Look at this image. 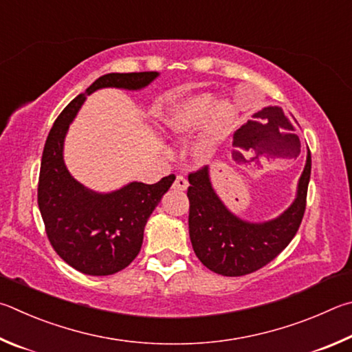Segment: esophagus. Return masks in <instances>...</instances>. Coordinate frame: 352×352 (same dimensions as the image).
Returning a JSON list of instances; mask_svg holds the SVG:
<instances>
[{"instance_id":"1","label":"esophagus","mask_w":352,"mask_h":352,"mask_svg":"<svg viewBox=\"0 0 352 352\" xmlns=\"http://www.w3.org/2000/svg\"><path fill=\"white\" fill-rule=\"evenodd\" d=\"M187 187H188V181L184 176H177L175 182H173V188L175 190H181V192H184V190H187Z\"/></svg>"}]
</instances>
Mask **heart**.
Masks as SVG:
<instances>
[{
	"mask_svg": "<svg viewBox=\"0 0 352 352\" xmlns=\"http://www.w3.org/2000/svg\"><path fill=\"white\" fill-rule=\"evenodd\" d=\"M233 108L229 102L214 103L210 92H199L184 98L171 107L165 117V125L177 135H190L204 126L195 145V156L201 160L210 159L230 133Z\"/></svg>",
	"mask_w": 352,
	"mask_h": 352,
	"instance_id": "1",
	"label": "heart"
}]
</instances>
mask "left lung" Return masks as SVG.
Instances as JSON below:
<instances>
[{
    "label": "left lung",
    "mask_w": 352,
    "mask_h": 352,
    "mask_svg": "<svg viewBox=\"0 0 352 352\" xmlns=\"http://www.w3.org/2000/svg\"><path fill=\"white\" fill-rule=\"evenodd\" d=\"M309 179L311 153L307 150L292 204L274 219L252 223L239 218L221 201L212 186L208 166L192 173L187 192L188 233L196 256L212 272L224 276L248 275L266 266L297 233L305 214Z\"/></svg>",
    "instance_id": "1"
}]
</instances>
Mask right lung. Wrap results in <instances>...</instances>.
<instances>
[{
  "label": "right lung",
  "instance_id": "obj_1",
  "mask_svg": "<svg viewBox=\"0 0 352 352\" xmlns=\"http://www.w3.org/2000/svg\"><path fill=\"white\" fill-rule=\"evenodd\" d=\"M157 77L159 72H111L98 77L61 111L49 131L40 166V213L54 250L82 274L113 275L138 256L146 221L175 176H165L151 186L133 181L114 192H94L74 179L66 168L67 129L92 92L102 88L140 91Z\"/></svg>",
  "mask_w": 352,
  "mask_h": 352
}]
</instances>
